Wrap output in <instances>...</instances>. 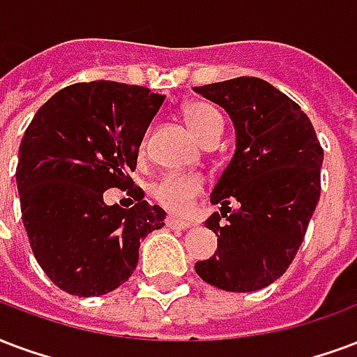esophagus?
I'll list each match as a JSON object with an SVG mask.
<instances>
[{
	"mask_svg": "<svg viewBox=\"0 0 357 357\" xmlns=\"http://www.w3.org/2000/svg\"><path fill=\"white\" fill-rule=\"evenodd\" d=\"M165 226L169 227V229H188L190 226H192V224H190V222H186V220H176V218H173V216H169L167 220H165Z\"/></svg>",
	"mask_w": 357,
	"mask_h": 357,
	"instance_id": "esophagus-1",
	"label": "esophagus"
}]
</instances>
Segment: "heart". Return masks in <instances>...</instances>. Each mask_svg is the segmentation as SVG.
Here are the masks:
<instances>
[{
    "instance_id": "b5f03b06",
    "label": "heart",
    "mask_w": 357,
    "mask_h": 357,
    "mask_svg": "<svg viewBox=\"0 0 357 357\" xmlns=\"http://www.w3.org/2000/svg\"><path fill=\"white\" fill-rule=\"evenodd\" d=\"M184 120L201 143L213 133L222 131L224 118L216 107L205 101H195L184 109ZM205 190V178L195 173H169L154 184L152 195L165 211L178 216H186L194 211L197 197Z\"/></svg>"
}]
</instances>
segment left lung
<instances>
[{
	"instance_id": "1",
	"label": "left lung",
	"mask_w": 357,
	"mask_h": 357,
	"mask_svg": "<svg viewBox=\"0 0 357 357\" xmlns=\"http://www.w3.org/2000/svg\"><path fill=\"white\" fill-rule=\"evenodd\" d=\"M194 90L224 107L237 135L211 194L222 208L205 222L218 235V252L197 261L195 273L220 290H261L282 277L305 239L320 199L324 150L301 107L258 77ZM231 200L240 201L233 211Z\"/></svg>"
}]
</instances>
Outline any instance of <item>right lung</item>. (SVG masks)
Wrapping results in <instances>:
<instances>
[{"label":"right lung","instance_id":"add662e5","mask_svg":"<svg viewBox=\"0 0 357 357\" xmlns=\"http://www.w3.org/2000/svg\"><path fill=\"white\" fill-rule=\"evenodd\" d=\"M165 96L112 80L63 88L24 133L16 186L37 264L60 290L105 296L135 271L141 241L163 227L165 211L144 201L130 173ZM109 188L134 207L107 206Z\"/></svg>","mask_w":357,"mask_h":357}]
</instances>
